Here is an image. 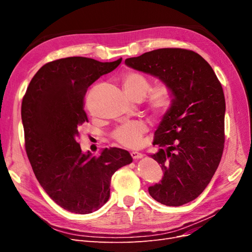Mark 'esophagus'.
Segmentation results:
<instances>
[{"instance_id": "obj_1", "label": "esophagus", "mask_w": 252, "mask_h": 252, "mask_svg": "<svg viewBox=\"0 0 252 252\" xmlns=\"http://www.w3.org/2000/svg\"><path fill=\"white\" fill-rule=\"evenodd\" d=\"M131 157L133 159H139V158H143V155L140 154V152H136V151H132L131 152Z\"/></svg>"}]
</instances>
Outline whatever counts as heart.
Returning a JSON list of instances; mask_svg holds the SVG:
<instances>
[{
	"label": "heart",
	"mask_w": 252,
	"mask_h": 252,
	"mask_svg": "<svg viewBox=\"0 0 252 252\" xmlns=\"http://www.w3.org/2000/svg\"><path fill=\"white\" fill-rule=\"evenodd\" d=\"M125 93L135 100L146 94L148 109L156 117H161L168 111L172 103V91L166 83L161 82L150 89L147 77L138 71H127L122 75ZM148 126L143 121H134L118 127L112 133V139L128 148H135L141 144L142 136L147 132Z\"/></svg>",
	"instance_id": "b5f03b06"
}]
</instances>
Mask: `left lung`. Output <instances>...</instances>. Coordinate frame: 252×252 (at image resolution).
Here are the masks:
<instances>
[{"label": "left lung", "mask_w": 252, "mask_h": 252, "mask_svg": "<svg viewBox=\"0 0 252 252\" xmlns=\"http://www.w3.org/2000/svg\"><path fill=\"white\" fill-rule=\"evenodd\" d=\"M133 69L158 77L174 98L155 133L159 147L151 158L163 179L148 188L156 201L181 206L207 187L222 158L225 96L211 66L192 50L161 48L125 60Z\"/></svg>", "instance_id": "left-lung-1"}]
</instances>
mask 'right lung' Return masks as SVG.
Masks as SVG:
<instances>
[{
  "mask_svg": "<svg viewBox=\"0 0 252 252\" xmlns=\"http://www.w3.org/2000/svg\"><path fill=\"white\" fill-rule=\"evenodd\" d=\"M121 62L84 57L52 61L34 74L23 96L25 149L32 170L50 199L73 213L100 209L110 196L112 174L132 162L127 150L105 148L91 157L78 143L80 126L88 122V87Z\"/></svg>",
  "mask_w": 252,
  "mask_h": 252,
  "instance_id": "1",
  "label": "right lung"
}]
</instances>
